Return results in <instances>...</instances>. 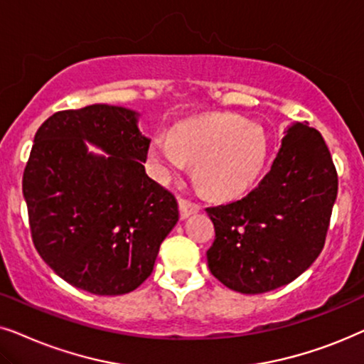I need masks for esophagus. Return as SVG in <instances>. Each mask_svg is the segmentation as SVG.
<instances>
[{
  "label": "esophagus",
  "mask_w": 364,
  "mask_h": 364,
  "mask_svg": "<svg viewBox=\"0 0 364 364\" xmlns=\"http://www.w3.org/2000/svg\"><path fill=\"white\" fill-rule=\"evenodd\" d=\"M179 211H181V218H188L193 213L200 211V205L191 200H186V198H179Z\"/></svg>",
  "instance_id": "esophagus-1"
}]
</instances>
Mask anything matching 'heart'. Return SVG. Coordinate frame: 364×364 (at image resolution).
Wrapping results in <instances>:
<instances>
[{
	"label": "heart",
	"mask_w": 364,
	"mask_h": 364,
	"mask_svg": "<svg viewBox=\"0 0 364 364\" xmlns=\"http://www.w3.org/2000/svg\"><path fill=\"white\" fill-rule=\"evenodd\" d=\"M268 143L259 124L218 114L179 124L171 138L156 136L149 158L161 178L195 163V176L210 195H235L250 185L266 159Z\"/></svg>",
	"instance_id": "b5f03b06"
}]
</instances>
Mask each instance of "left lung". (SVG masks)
<instances>
[{
	"label": "left lung",
	"mask_w": 364,
	"mask_h": 364,
	"mask_svg": "<svg viewBox=\"0 0 364 364\" xmlns=\"http://www.w3.org/2000/svg\"><path fill=\"white\" fill-rule=\"evenodd\" d=\"M338 195V173L318 129L289 126L271 169L238 201L206 208L215 241L206 251L216 279L259 294L291 283L321 253Z\"/></svg>",
	"instance_id": "1"
}]
</instances>
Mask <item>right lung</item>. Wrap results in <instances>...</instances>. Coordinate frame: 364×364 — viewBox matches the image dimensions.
Listing matches in <instances>:
<instances>
[{
    "label": "right lung",
    "instance_id": "1",
    "mask_svg": "<svg viewBox=\"0 0 364 364\" xmlns=\"http://www.w3.org/2000/svg\"><path fill=\"white\" fill-rule=\"evenodd\" d=\"M136 121L111 105L58 111L36 132L23 173L36 251L58 276L100 296L136 289L179 218L173 193L146 174L151 139ZM85 141L109 158L88 154Z\"/></svg>",
    "mask_w": 364,
    "mask_h": 364
}]
</instances>
